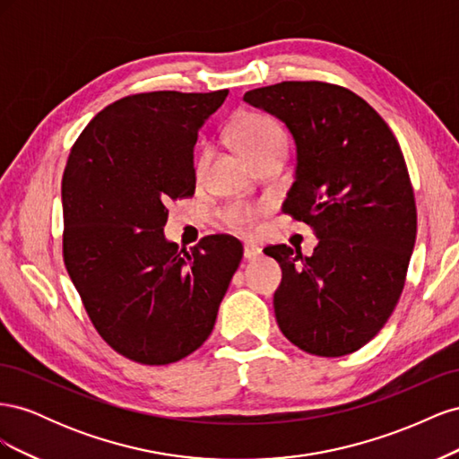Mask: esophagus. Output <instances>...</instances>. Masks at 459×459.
Returning a JSON list of instances; mask_svg holds the SVG:
<instances>
[{"mask_svg":"<svg viewBox=\"0 0 459 459\" xmlns=\"http://www.w3.org/2000/svg\"><path fill=\"white\" fill-rule=\"evenodd\" d=\"M262 255V248L255 243H245V258L247 260H256Z\"/></svg>","mask_w":459,"mask_h":459,"instance_id":"1","label":"esophagus"}]
</instances>
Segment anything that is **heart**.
Here are the masks:
<instances>
[{"label": "heart", "mask_w": 459, "mask_h": 459, "mask_svg": "<svg viewBox=\"0 0 459 459\" xmlns=\"http://www.w3.org/2000/svg\"><path fill=\"white\" fill-rule=\"evenodd\" d=\"M235 143L241 149L247 160L256 164L262 159L273 155H285L287 132L273 117L264 113H243L233 126ZM211 160V147L204 145L193 162L195 176H201ZM266 212V206L235 203L220 212L224 226L238 233H251L256 230L258 220Z\"/></svg>", "instance_id": "b5f03b06"}]
</instances>
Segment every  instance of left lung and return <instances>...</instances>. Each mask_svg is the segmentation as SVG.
<instances>
[{
	"label": "left lung",
	"mask_w": 459,
	"mask_h": 459,
	"mask_svg": "<svg viewBox=\"0 0 459 459\" xmlns=\"http://www.w3.org/2000/svg\"><path fill=\"white\" fill-rule=\"evenodd\" d=\"M243 100L293 134L297 176L283 212L319 239L312 256L264 248L283 272L277 325L308 354L356 352L383 329L406 283L418 211L402 149L377 110L329 82H280Z\"/></svg>",
	"instance_id": "1"
}]
</instances>
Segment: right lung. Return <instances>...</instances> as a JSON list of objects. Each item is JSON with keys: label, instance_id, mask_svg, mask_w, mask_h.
<instances>
[{"label": "right lung", "instance_id": "right-lung-1", "mask_svg": "<svg viewBox=\"0 0 459 459\" xmlns=\"http://www.w3.org/2000/svg\"><path fill=\"white\" fill-rule=\"evenodd\" d=\"M226 95H126L91 118L68 155L65 266L97 333L132 362L166 366L195 352L241 264L231 235H206L191 251L162 235L166 204L195 195L193 147Z\"/></svg>", "mask_w": 459, "mask_h": 459}]
</instances>
